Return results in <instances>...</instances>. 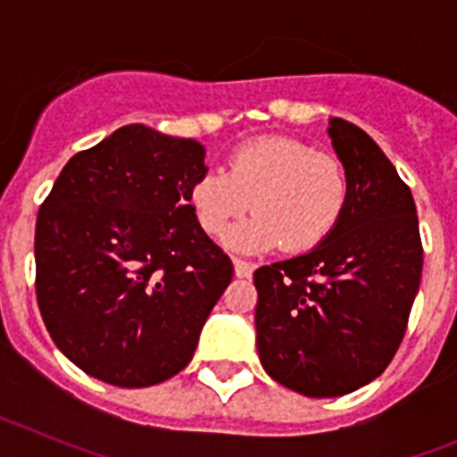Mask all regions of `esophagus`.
<instances>
[{
	"label": "esophagus",
	"mask_w": 457,
	"mask_h": 457,
	"mask_svg": "<svg viewBox=\"0 0 457 457\" xmlns=\"http://www.w3.org/2000/svg\"><path fill=\"white\" fill-rule=\"evenodd\" d=\"M233 270H236V277L247 278V277H252L253 270H256V265L247 263V261H240V258H233Z\"/></svg>",
	"instance_id": "1"
}]
</instances>
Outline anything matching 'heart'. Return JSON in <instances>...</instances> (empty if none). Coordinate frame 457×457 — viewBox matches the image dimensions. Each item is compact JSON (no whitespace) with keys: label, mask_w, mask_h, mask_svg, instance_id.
<instances>
[{"label":"heart","mask_w":457,"mask_h":457,"mask_svg":"<svg viewBox=\"0 0 457 457\" xmlns=\"http://www.w3.org/2000/svg\"><path fill=\"white\" fill-rule=\"evenodd\" d=\"M348 192V173L337 155L293 137L265 135L240 144L226 171L201 173L189 204L208 236L224 233L249 205L256 210L224 236L233 252H270L281 242L286 252H306L337 228Z\"/></svg>","instance_id":"heart-1"}]
</instances>
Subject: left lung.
I'll use <instances>...</instances> for the list:
<instances>
[{"label":"left lung","mask_w":457,"mask_h":457,"mask_svg":"<svg viewBox=\"0 0 457 457\" xmlns=\"http://www.w3.org/2000/svg\"><path fill=\"white\" fill-rule=\"evenodd\" d=\"M348 173V205L325 240L253 272L256 348L265 373L309 398L369 385L405 337L423 249L417 205L389 157L361 128L329 119Z\"/></svg>","instance_id":"left-lung-1"}]
</instances>
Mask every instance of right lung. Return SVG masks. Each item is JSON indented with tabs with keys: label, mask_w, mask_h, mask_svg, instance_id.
Segmentation results:
<instances>
[{
	"label": "right lung",
	"mask_w": 457,
	"mask_h": 457,
	"mask_svg": "<svg viewBox=\"0 0 457 457\" xmlns=\"http://www.w3.org/2000/svg\"><path fill=\"white\" fill-rule=\"evenodd\" d=\"M204 144L123 125L62 169L36 220V297L56 348L107 385L151 386L194 357L233 265L189 192Z\"/></svg>",
	"instance_id": "add662e5"
}]
</instances>
